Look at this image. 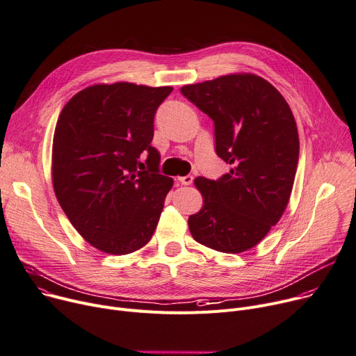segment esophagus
Returning a JSON list of instances; mask_svg holds the SVG:
<instances>
[{
  "label": "esophagus",
  "mask_w": 356,
  "mask_h": 356,
  "mask_svg": "<svg viewBox=\"0 0 356 356\" xmlns=\"http://www.w3.org/2000/svg\"><path fill=\"white\" fill-rule=\"evenodd\" d=\"M178 181L182 184V185H191L194 181V177L193 175H185V177H179Z\"/></svg>",
  "instance_id": "34e87169"
}]
</instances>
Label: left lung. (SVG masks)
Instances as JSON below:
<instances>
[{"instance_id":"1","label":"left lung","mask_w":356,"mask_h":356,"mask_svg":"<svg viewBox=\"0 0 356 356\" xmlns=\"http://www.w3.org/2000/svg\"><path fill=\"white\" fill-rule=\"evenodd\" d=\"M181 92L213 121L216 155L232 165L216 181L195 178L204 204L188 218L191 235L220 252L248 251L289 202L299 156L293 114L281 92L255 74L222 75Z\"/></svg>"}]
</instances>
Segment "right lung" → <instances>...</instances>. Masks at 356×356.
<instances>
[{
	"instance_id": "1",
	"label": "right lung",
	"mask_w": 356,
	"mask_h": 356,
	"mask_svg": "<svg viewBox=\"0 0 356 356\" xmlns=\"http://www.w3.org/2000/svg\"><path fill=\"white\" fill-rule=\"evenodd\" d=\"M172 87L97 84L63 108L52 141V185L72 227L113 255L149 242L174 179L151 145L154 117ZM149 156L141 163L139 156Z\"/></svg>"
}]
</instances>
